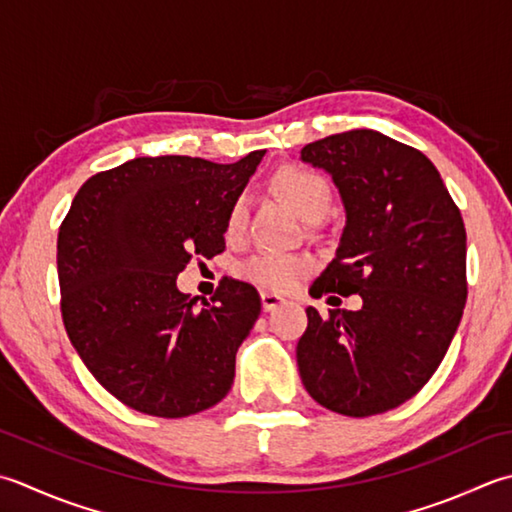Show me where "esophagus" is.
<instances>
[{
	"label": "esophagus",
	"instance_id": "34e87169",
	"mask_svg": "<svg viewBox=\"0 0 512 512\" xmlns=\"http://www.w3.org/2000/svg\"><path fill=\"white\" fill-rule=\"evenodd\" d=\"M262 308L266 310V313H270V310H275L277 306H282L286 299L282 295H275V293H268V290H262Z\"/></svg>",
	"mask_w": 512,
	"mask_h": 512
}]
</instances>
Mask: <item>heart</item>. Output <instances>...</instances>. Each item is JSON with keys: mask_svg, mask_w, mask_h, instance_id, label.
Returning a JSON list of instances; mask_svg holds the SVG:
<instances>
[{"mask_svg": "<svg viewBox=\"0 0 512 512\" xmlns=\"http://www.w3.org/2000/svg\"><path fill=\"white\" fill-rule=\"evenodd\" d=\"M277 188L282 190L299 215L306 219H319L330 208V184L315 170L304 166H286L275 177ZM248 215V197L239 195L228 208L226 215V233L230 237L239 235L246 226ZM310 257L297 253H255L242 264V275L270 290H288L293 288L299 277L310 270Z\"/></svg>", "mask_w": 512, "mask_h": 512, "instance_id": "obj_1", "label": "heart"}]
</instances>
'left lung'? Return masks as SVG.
I'll use <instances>...</instances> for the list:
<instances>
[{
    "mask_svg": "<svg viewBox=\"0 0 512 512\" xmlns=\"http://www.w3.org/2000/svg\"><path fill=\"white\" fill-rule=\"evenodd\" d=\"M333 177L346 210L335 259L310 295H359V310L308 306L297 344L304 388L346 417H370L422 390L466 304V228L433 162L359 128L302 148Z\"/></svg>",
    "mask_w": 512,
    "mask_h": 512,
    "instance_id": "8db88e82",
    "label": "left lung"
}]
</instances>
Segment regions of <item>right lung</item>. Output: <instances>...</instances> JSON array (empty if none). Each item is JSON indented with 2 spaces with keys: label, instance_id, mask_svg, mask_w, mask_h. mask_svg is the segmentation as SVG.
Masks as SVG:
<instances>
[{
  "label": "right lung",
  "instance_id": "obj_1",
  "mask_svg": "<svg viewBox=\"0 0 512 512\" xmlns=\"http://www.w3.org/2000/svg\"><path fill=\"white\" fill-rule=\"evenodd\" d=\"M266 150L235 164L135 157L77 190L57 237L62 317L70 344L110 395L153 417L215 406L253 330L257 290L222 279L210 302L179 293L195 255L226 248V215Z\"/></svg>",
  "mask_w": 512,
  "mask_h": 512
}]
</instances>
